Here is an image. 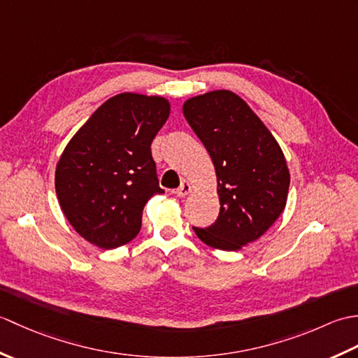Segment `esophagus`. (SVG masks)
<instances>
[{
    "label": "esophagus",
    "mask_w": 358,
    "mask_h": 358,
    "mask_svg": "<svg viewBox=\"0 0 358 358\" xmlns=\"http://www.w3.org/2000/svg\"><path fill=\"white\" fill-rule=\"evenodd\" d=\"M192 191V186H191V183H189L187 180H183L181 181V185H180V187L177 189V191H175V194H177L180 199H183V196H186L189 192Z\"/></svg>",
    "instance_id": "obj_1"
}]
</instances>
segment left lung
<instances>
[{
  "label": "left lung",
  "instance_id": "1",
  "mask_svg": "<svg viewBox=\"0 0 358 358\" xmlns=\"http://www.w3.org/2000/svg\"><path fill=\"white\" fill-rule=\"evenodd\" d=\"M183 113L214 163L220 199L215 223L192 229L210 248L238 250L260 238L285 210L291 177L283 150L231 90L189 98Z\"/></svg>",
  "mask_w": 358,
  "mask_h": 358
}]
</instances>
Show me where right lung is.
Masks as SVG:
<instances>
[{
    "instance_id": "right-lung-1",
    "label": "right lung",
    "mask_w": 358,
    "mask_h": 358,
    "mask_svg": "<svg viewBox=\"0 0 358 358\" xmlns=\"http://www.w3.org/2000/svg\"><path fill=\"white\" fill-rule=\"evenodd\" d=\"M169 112L163 96L120 94L67 143L57 164L55 191L67 222L92 245L115 249L134 240L144 204L164 192L150 144Z\"/></svg>"
}]
</instances>
